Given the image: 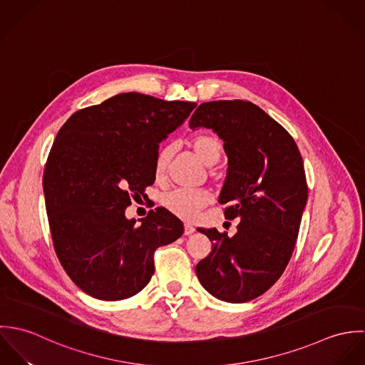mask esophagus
I'll use <instances>...</instances> for the list:
<instances>
[{"label": "esophagus", "instance_id": "obj_1", "mask_svg": "<svg viewBox=\"0 0 365 365\" xmlns=\"http://www.w3.org/2000/svg\"><path fill=\"white\" fill-rule=\"evenodd\" d=\"M195 232V227L192 226V225H190V223H185L184 225V235H192Z\"/></svg>", "mask_w": 365, "mask_h": 365}]
</instances>
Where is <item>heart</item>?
Masks as SVG:
<instances>
[{"label": "heart", "instance_id": "heart-1", "mask_svg": "<svg viewBox=\"0 0 365 365\" xmlns=\"http://www.w3.org/2000/svg\"><path fill=\"white\" fill-rule=\"evenodd\" d=\"M190 148L197 158L205 165H213L219 161L223 152L222 140L212 135H200L190 142ZM174 155V145L163 146L157 153L155 163V174L161 178ZM212 197L207 190H191V188H175L163 195L161 202L171 213L182 217L192 219L198 212L210 202Z\"/></svg>", "mask_w": 365, "mask_h": 365}]
</instances>
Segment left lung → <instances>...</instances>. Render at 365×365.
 I'll list each match as a JSON object with an SVG mask.
<instances>
[{"mask_svg": "<svg viewBox=\"0 0 365 365\" xmlns=\"http://www.w3.org/2000/svg\"><path fill=\"white\" fill-rule=\"evenodd\" d=\"M190 128H208L223 140L227 175L219 202L227 205L226 219H240L232 237L215 227L198 229L212 252L197 264V277L220 301H252L291 260L308 201L302 157L292 136L249 101L204 103Z\"/></svg>", "mask_w": 365, "mask_h": 365, "instance_id": "1", "label": "left lung"}]
</instances>
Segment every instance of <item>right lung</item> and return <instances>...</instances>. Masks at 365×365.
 <instances>
[{"label":"right lung","instance_id":"add662e5","mask_svg":"<svg viewBox=\"0 0 365 365\" xmlns=\"http://www.w3.org/2000/svg\"><path fill=\"white\" fill-rule=\"evenodd\" d=\"M197 106L123 93L74 112L58 130L43 173L57 259L71 281L101 301L140 292L155 272V252L184 233L157 208L136 223L132 198L156 180L158 143Z\"/></svg>","mask_w":365,"mask_h":365}]
</instances>
